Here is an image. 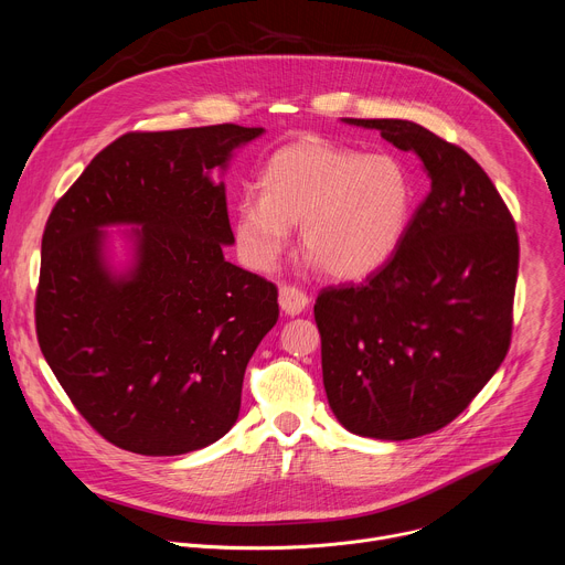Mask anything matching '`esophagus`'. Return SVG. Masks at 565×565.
<instances>
[{
	"instance_id": "1",
	"label": "esophagus",
	"mask_w": 565,
	"mask_h": 565,
	"mask_svg": "<svg viewBox=\"0 0 565 565\" xmlns=\"http://www.w3.org/2000/svg\"><path fill=\"white\" fill-rule=\"evenodd\" d=\"M279 306H281V310H284L286 315L295 317V315H299V312L306 310V306H308V295H306L303 290L295 288V286H281V288H279Z\"/></svg>"
}]
</instances>
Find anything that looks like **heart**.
<instances>
[{"mask_svg": "<svg viewBox=\"0 0 565 565\" xmlns=\"http://www.w3.org/2000/svg\"><path fill=\"white\" fill-rule=\"evenodd\" d=\"M259 196L234 205L236 250L253 270L270 273L299 225L301 250L333 279L377 273L407 234L412 177L388 153L301 138L279 147L259 172Z\"/></svg>", "mask_w": 565, "mask_h": 565, "instance_id": "b5f03b06", "label": "heart"}]
</instances>
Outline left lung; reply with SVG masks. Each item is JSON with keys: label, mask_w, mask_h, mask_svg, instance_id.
Returning a JSON list of instances; mask_svg holds the SVG:
<instances>
[{"label": "left lung", "mask_w": 565, "mask_h": 565, "mask_svg": "<svg viewBox=\"0 0 565 565\" xmlns=\"http://www.w3.org/2000/svg\"><path fill=\"white\" fill-rule=\"evenodd\" d=\"M414 151L431 181L395 255L364 284L315 301L335 418L358 436L409 440L449 425L510 349L514 218L490 177L423 125L342 118Z\"/></svg>", "instance_id": "8db88e82"}]
</instances>
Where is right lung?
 <instances>
[{"mask_svg":"<svg viewBox=\"0 0 565 565\" xmlns=\"http://www.w3.org/2000/svg\"><path fill=\"white\" fill-rule=\"evenodd\" d=\"M262 127L125 134L55 203L42 236L40 349L75 409L109 443L179 456L238 418L246 366L277 324L275 284L223 257L234 244L225 172ZM109 226L132 259L118 271Z\"/></svg>","mask_w":565,"mask_h":565,"instance_id":"1","label":"right lung"}]
</instances>
